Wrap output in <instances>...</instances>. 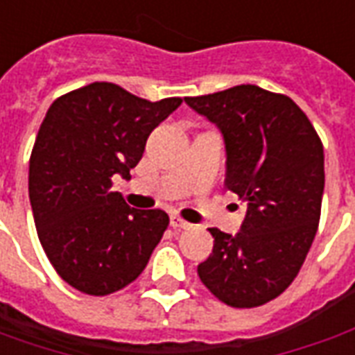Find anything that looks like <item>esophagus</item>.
<instances>
[{"instance_id": "34e87169", "label": "esophagus", "mask_w": 355, "mask_h": 355, "mask_svg": "<svg viewBox=\"0 0 355 355\" xmlns=\"http://www.w3.org/2000/svg\"><path fill=\"white\" fill-rule=\"evenodd\" d=\"M171 226H173V228H188L190 223L182 220L180 216H171Z\"/></svg>"}]
</instances>
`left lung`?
I'll return each instance as SVG.
<instances>
[{
    "label": "left lung",
    "mask_w": 355,
    "mask_h": 355,
    "mask_svg": "<svg viewBox=\"0 0 355 355\" xmlns=\"http://www.w3.org/2000/svg\"><path fill=\"white\" fill-rule=\"evenodd\" d=\"M184 102L220 131L224 184L247 203L236 236L209 228L215 247L198 266L200 279L228 306L266 304L297 277L318 232L325 186L320 137L289 96L257 85Z\"/></svg>",
    "instance_id": "1"
}]
</instances>
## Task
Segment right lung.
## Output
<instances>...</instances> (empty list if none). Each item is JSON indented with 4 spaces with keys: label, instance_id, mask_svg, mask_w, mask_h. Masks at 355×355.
I'll use <instances>...</instances> for the list:
<instances>
[{
    "label": "right lung",
    "instance_id": "obj_1",
    "mask_svg": "<svg viewBox=\"0 0 355 355\" xmlns=\"http://www.w3.org/2000/svg\"><path fill=\"white\" fill-rule=\"evenodd\" d=\"M180 104L94 81L47 110L30 155L28 193L43 251L73 289L104 297L146 268L169 216L129 207L112 178H131L150 132Z\"/></svg>",
    "mask_w": 355,
    "mask_h": 355
}]
</instances>
